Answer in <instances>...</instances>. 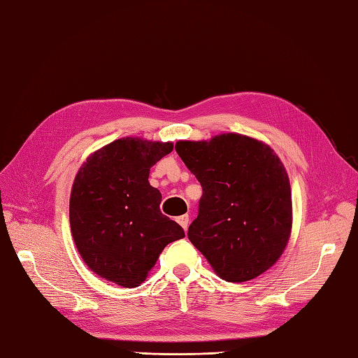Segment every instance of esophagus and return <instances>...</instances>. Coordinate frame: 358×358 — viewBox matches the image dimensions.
I'll return each mask as SVG.
<instances>
[{
	"instance_id": "obj_1",
	"label": "esophagus",
	"mask_w": 358,
	"mask_h": 358,
	"mask_svg": "<svg viewBox=\"0 0 358 358\" xmlns=\"http://www.w3.org/2000/svg\"><path fill=\"white\" fill-rule=\"evenodd\" d=\"M178 222H179V225L184 230H187V227H188V221H189V217H188V215H182V216H179L178 220H176Z\"/></svg>"
}]
</instances>
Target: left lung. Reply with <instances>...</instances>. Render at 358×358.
<instances>
[{
    "label": "left lung",
    "mask_w": 358,
    "mask_h": 358,
    "mask_svg": "<svg viewBox=\"0 0 358 358\" xmlns=\"http://www.w3.org/2000/svg\"><path fill=\"white\" fill-rule=\"evenodd\" d=\"M176 152L201 182L188 239L222 280L243 282L271 268L287 245L292 198L287 173L271 147L221 134L178 142Z\"/></svg>",
    "instance_id": "obj_1"
}]
</instances>
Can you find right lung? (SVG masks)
<instances>
[{"mask_svg":"<svg viewBox=\"0 0 358 358\" xmlns=\"http://www.w3.org/2000/svg\"><path fill=\"white\" fill-rule=\"evenodd\" d=\"M173 143L137 137L114 141L87 157L77 173L69 202L71 231L86 266L122 287H137L160 252L185 236L159 206L150 169Z\"/></svg>","mask_w":358,"mask_h":358,"instance_id":"add662e5","label":"right lung"}]
</instances>
